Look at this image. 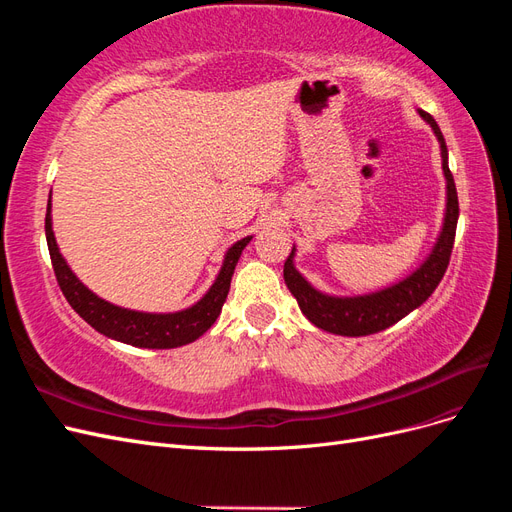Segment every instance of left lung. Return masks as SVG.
Returning <instances> with one entry per match:
<instances>
[{
    "instance_id": "1",
    "label": "left lung",
    "mask_w": 512,
    "mask_h": 512,
    "mask_svg": "<svg viewBox=\"0 0 512 512\" xmlns=\"http://www.w3.org/2000/svg\"><path fill=\"white\" fill-rule=\"evenodd\" d=\"M418 115L429 123V128L440 143L442 173L446 179V205L440 235L427 258L404 280L363 294H329L318 290L305 280L303 273L294 265L297 247H292L290 256L284 262V282L292 297L299 301L305 318L322 331L344 337H361L389 329L395 322L414 312L416 307H421L431 297V292L438 288L446 273L459 220L457 188L451 170H448V149L436 119L425 111H418Z\"/></svg>"
}]
</instances>
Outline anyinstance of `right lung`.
Wrapping results in <instances>:
<instances>
[{
    "label": "right lung",
    "mask_w": 512,
    "mask_h": 512,
    "mask_svg": "<svg viewBox=\"0 0 512 512\" xmlns=\"http://www.w3.org/2000/svg\"><path fill=\"white\" fill-rule=\"evenodd\" d=\"M46 243H49V254L55 269L57 284L64 292V297L72 305L87 324H91L98 333L115 339V342L136 346V348H151V350H168L192 344L196 339L211 329V324L218 320L222 305L228 297L232 273H235L237 262L245 245L252 241L243 237L237 243H232L222 260L220 273L215 275L211 288L200 297L194 305L179 309V312H136V309L119 307L108 303L96 292H91L76 273L70 269L66 258L61 256L59 245L53 232V215H51V196L46 205Z\"/></svg>",
    "instance_id": "obj_1"
}]
</instances>
